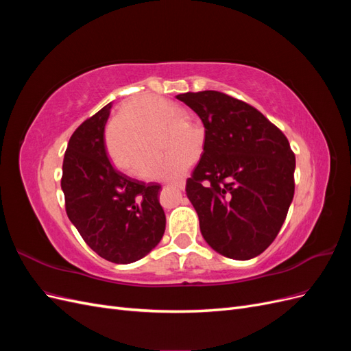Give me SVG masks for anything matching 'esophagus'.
Wrapping results in <instances>:
<instances>
[{"instance_id":"34e87169","label":"esophagus","mask_w":351,"mask_h":351,"mask_svg":"<svg viewBox=\"0 0 351 351\" xmlns=\"http://www.w3.org/2000/svg\"><path fill=\"white\" fill-rule=\"evenodd\" d=\"M174 187H177L178 190H184L186 189V182H177V183H174Z\"/></svg>"}]
</instances>
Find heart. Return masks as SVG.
Masks as SVG:
<instances>
[{"mask_svg":"<svg viewBox=\"0 0 351 351\" xmlns=\"http://www.w3.org/2000/svg\"><path fill=\"white\" fill-rule=\"evenodd\" d=\"M159 149L168 152L142 165L141 174L147 180H177L183 176L195 152L204 143V132L183 125L178 111L169 102L155 97L133 99L112 123L107 136L111 159L124 171L133 173L146 156Z\"/></svg>","mask_w":351,"mask_h":351,"instance_id":"1","label":"heart"}]
</instances>
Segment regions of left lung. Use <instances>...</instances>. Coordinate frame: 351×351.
Segmentation results:
<instances>
[{
  "mask_svg": "<svg viewBox=\"0 0 351 351\" xmlns=\"http://www.w3.org/2000/svg\"><path fill=\"white\" fill-rule=\"evenodd\" d=\"M176 98L205 125L204 154L186 184L202 236L222 256L256 258L277 237L293 202L295 156L289 141L262 112L226 93Z\"/></svg>",
  "mask_w": 351,
  "mask_h": 351,
  "instance_id": "1",
  "label": "left lung"
}]
</instances>
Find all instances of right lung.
<instances>
[{"label":"right lung","mask_w":351,"mask_h":351,"mask_svg":"<svg viewBox=\"0 0 351 351\" xmlns=\"http://www.w3.org/2000/svg\"><path fill=\"white\" fill-rule=\"evenodd\" d=\"M83 121L70 137L62 162L66 210L88 246L114 263H132L161 241L165 214L159 184H145L111 165L105 124L111 105Z\"/></svg>","instance_id":"add662e5"}]
</instances>
